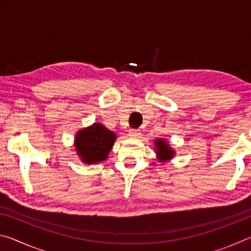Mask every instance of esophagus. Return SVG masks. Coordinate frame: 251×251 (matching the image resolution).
<instances>
[{"mask_svg":"<svg viewBox=\"0 0 251 251\" xmlns=\"http://www.w3.org/2000/svg\"><path fill=\"white\" fill-rule=\"evenodd\" d=\"M142 129H139V128H136V129H130L129 130V135L130 136H133V137H141L142 136Z\"/></svg>","mask_w":251,"mask_h":251,"instance_id":"obj_1","label":"esophagus"}]
</instances>
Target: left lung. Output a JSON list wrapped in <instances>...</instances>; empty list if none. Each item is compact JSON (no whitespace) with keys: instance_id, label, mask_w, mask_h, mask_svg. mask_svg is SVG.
I'll return each mask as SVG.
<instances>
[{"instance_id":"1","label":"left lung","mask_w":251,"mask_h":251,"mask_svg":"<svg viewBox=\"0 0 251 251\" xmlns=\"http://www.w3.org/2000/svg\"><path fill=\"white\" fill-rule=\"evenodd\" d=\"M156 143V148H157V154H158L159 160L165 161L167 159H171L174 156V151L169 148L167 143L165 139H157Z\"/></svg>"}]
</instances>
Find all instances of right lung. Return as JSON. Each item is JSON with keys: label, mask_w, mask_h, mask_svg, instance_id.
I'll use <instances>...</instances> for the list:
<instances>
[{"label": "right lung", "mask_w": 251, "mask_h": 251, "mask_svg": "<svg viewBox=\"0 0 251 251\" xmlns=\"http://www.w3.org/2000/svg\"><path fill=\"white\" fill-rule=\"evenodd\" d=\"M116 135L101 124H94L78 131L75 139V147L82 161L88 164L99 163L107 158L113 147Z\"/></svg>", "instance_id": "obj_1"}]
</instances>
